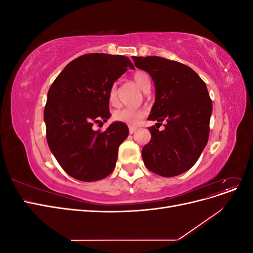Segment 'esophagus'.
<instances>
[{"instance_id": "1", "label": "esophagus", "mask_w": 253, "mask_h": 253, "mask_svg": "<svg viewBox=\"0 0 253 253\" xmlns=\"http://www.w3.org/2000/svg\"><path fill=\"white\" fill-rule=\"evenodd\" d=\"M137 129V127L136 126H128V132H129V134H133L135 131Z\"/></svg>"}]
</instances>
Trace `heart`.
Masks as SVG:
<instances>
[{
    "mask_svg": "<svg viewBox=\"0 0 253 253\" xmlns=\"http://www.w3.org/2000/svg\"><path fill=\"white\" fill-rule=\"evenodd\" d=\"M133 78L135 82L138 84L141 89H145V87L151 85V80L149 75L143 71H137ZM109 101L112 104L117 102V87L116 85H112L109 90ZM147 114V110L144 109H133V108H124L115 111L113 113V118L116 121L124 122L126 125H137L141 118H143Z\"/></svg>",
    "mask_w": 253,
    "mask_h": 253,
    "instance_id": "obj_1",
    "label": "heart"
}]
</instances>
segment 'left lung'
I'll list each match as a JSON object with an SVG mask.
<instances>
[{"label":"left lung","instance_id":"8db88e82","mask_svg":"<svg viewBox=\"0 0 253 253\" xmlns=\"http://www.w3.org/2000/svg\"><path fill=\"white\" fill-rule=\"evenodd\" d=\"M132 58L155 85L148 119L157 124L149 127L152 137L142 149L143 163L164 177L177 176L195 165L209 139L212 101L206 83L192 68L176 61L157 56ZM162 121L167 124L159 131L156 127Z\"/></svg>","mask_w":253,"mask_h":253}]
</instances>
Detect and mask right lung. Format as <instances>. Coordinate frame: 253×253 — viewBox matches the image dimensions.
<instances>
[{
  "label": "right lung",
  "instance_id": "1",
  "mask_svg": "<svg viewBox=\"0 0 253 253\" xmlns=\"http://www.w3.org/2000/svg\"><path fill=\"white\" fill-rule=\"evenodd\" d=\"M127 68L134 65L125 56L89 53L68 63L49 87L44 109L47 143L76 179L96 181L114 171L128 127L115 121L99 132L93 125L111 117L109 90Z\"/></svg>",
  "mask_w": 253,
  "mask_h": 253
}]
</instances>
